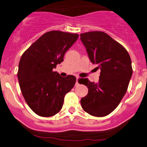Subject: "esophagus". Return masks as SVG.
Masks as SVG:
<instances>
[{
	"mask_svg": "<svg viewBox=\"0 0 147 147\" xmlns=\"http://www.w3.org/2000/svg\"><path fill=\"white\" fill-rule=\"evenodd\" d=\"M76 79H77V80H76V85H78V77L77 76H76Z\"/></svg>",
	"mask_w": 147,
	"mask_h": 147,
	"instance_id": "obj_1",
	"label": "esophagus"
}]
</instances>
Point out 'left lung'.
Wrapping results in <instances>:
<instances>
[{
  "label": "left lung",
  "instance_id": "left-lung-1",
  "mask_svg": "<svg viewBox=\"0 0 147 147\" xmlns=\"http://www.w3.org/2000/svg\"><path fill=\"white\" fill-rule=\"evenodd\" d=\"M80 36L91 62L100 69L96 83L87 78L79 80L88 88L80 103L92 116H106L118 106L127 91L133 74L131 57L119 43L105 32L93 31Z\"/></svg>",
  "mask_w": 147,
  "mask_h": 147
}]
</instances>
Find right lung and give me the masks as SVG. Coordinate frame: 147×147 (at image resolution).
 Returning <instances> with one entry per match:
<instances>
[{"instance_id":"right-lung-1","label":"right lung","mask_w":147,"mask_h":147,"mask_svg":"<svg viewBox=\"0 0 147 147\" xmlns=\"http://www.w3.org/2000/svg\"><path fill=\"white\" fill-rule=\"evenodd\" d=\"M78 34L50 31L41 36L24 53L18 70L21 93L31 110L42 117L60 111L64 98L76 78H64L53 69L63 62L65 53L78 38Z\"/></svg>"}]
</instances>
